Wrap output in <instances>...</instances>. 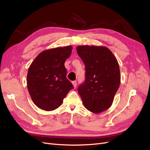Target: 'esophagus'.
Segmentation results:
<instances>
[{
  "label": "esophagus",
  "mask_w": 150,
  "mask_h": 150,
  "mask_svg": "<svg viewBox=\"0 0 150 150\" xmlns=\"http://www.w3.org/2000/svg\"><path fill=\"white\" fill-rule=\"evenodd\" d=\"M72 85H73L74 88H76V86H77V83H76V81H72Z\"/></svg>",
  "instance_id": "1"
}]
</instances>
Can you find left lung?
I'll list each match as a JSON object with an SVG mask.
<instances>
[{
    "label": "left lung",
    "mask_w": 150,
    "mask_h": 150,
    "mask_svg": "<svg viewBox=\"0 0 150 150\" xmlns=\"http://www.w3.org/2000/svg\"><path fill=\"white\" fill-rule=\"evenodd\" d=\"M76 51L85 65V81L78 89L84 106L94 113L106 111L120 86L118 62L106 47L80 46Z\"/></svg>",
    "instance_id": "left-lung-1"
}]
</instances>
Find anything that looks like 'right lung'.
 <instances>
[{"mask_svg":"<svg viewBox=\"0 0 150 150\" xmlns=\"http://www.w3.org/2000/svg\"><path fill=\"white\" fill-rule=\"evenodd\" d=\"M72 49L69 46L44 51L29 68L27 76L28 91L34 103L42 110H56L74 88L66 78L64 66Z\"/></svg>","mask_w":150,"mask_h":150,"instance_id":"obj_1","label":"right lung"}]
</instances>
